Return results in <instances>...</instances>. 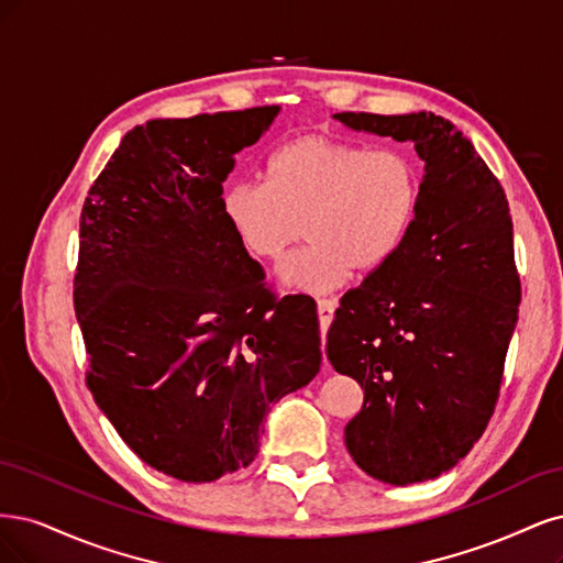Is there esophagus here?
I'll return each instance as SVG.
<instances>
[{"mask_svg": "<svg viewBox=\"0 0 563 563\" xmlns=\"http://www.w3.org/2000/svg\"><path fill=\"white\" fill-rule=\"evenodd\" d=\"M334 308H336V299H330V297L318 299V318H320L322 330L330 328V322L334 318Z\"/></svg>", "mask_w": 563, "mask_h": 563, "instance_id": "34e87169", "label": "esophagus"}]
</instances>
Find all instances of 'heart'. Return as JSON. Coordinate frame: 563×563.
I'll use <instances>...</instances> for the list:
<instances>
[{
  "mask_svg": "<svg viewBox=\"0 0 563 563\" xmlns=\"http://www.w3.org/2000/svg\"><path fill=\"white\" fill-rule=\"evenodd\" d=\"M421 194V168L405 150L306 133L268 154L264 185H229L222 217L247 255L264 264L285 262L306 227L311 245L280 278L285 287L324 292L353 268L374 271L400 252Z\"/></svg>",
  "mask_w": 563,
  "mask_h": 563,
  "instance_id": "b5f03b06",
  "label": "heart"
}]
</instances>
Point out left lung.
<instances>
[{
  "instance_id": "8db88e82",
  "label": "left lung",
  "mask_w": 563,
  "mask_h": 563,
  "mask_svg": "<svg viewBox=\"0 0 563 563\" xmlns=\"http://www.w3.org/2000/svg\"><path fill=\"white\" fill-rule=\"evenodd\" d=\"M353 131L413 142L421 208L397 255L341 297L328 357L365 390L343 430L357 467L407 486L440 477L494 416L521 283L498 177L451 121L334 114Z\"/></svg>"
}]
</instances>
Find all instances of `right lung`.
Listing matches in <instances>:
<instances>
[{
  "instance_id": "add662e5",
  "label": "right lung",
  "mask_w": 563,
  "mask_h": 563,
  "mask_svg": "<svg viewBox=\"0 0 563 563\" xmlns=\"http://www.w3.org/2000/svg\"><path fill=\"white\" fill-rule=\"evenodd\" d=\"M278 110L135 125L81 210L86 386L121 440L179 482L247 467L268 407L320 372L316 311L271 292L222 217L233 154Z\"/></svg>"
}]
</instances>
